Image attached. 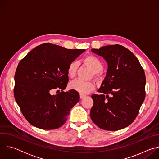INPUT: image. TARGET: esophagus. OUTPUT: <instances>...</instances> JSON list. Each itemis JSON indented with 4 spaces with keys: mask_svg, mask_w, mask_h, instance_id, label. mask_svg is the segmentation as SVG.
<instances>
[{
    "mask_svg": "<svg viewBox=\"0 0 159 159\" xmlns=\"http://www.w3.org/2000/svg\"><path fill=\"white\" fill-rule=\"evenodd\" d=\"M85 96H86L84 95V94H80V99H83V98H85Z\"/></svg>",
    "mask_w": 159,
    "mask_h": 159,
    "instance_id": "1",
    "label": "esophagus"
}]
</instances>
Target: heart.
Returning a JSON list of instances; mask_svg holds the SVG:
<instances>
[{
    "instance_id": "obj_1",
    "label": "heart",
    "mask_w": 159,
    "mask_h": 159,
    "mask_svg": "<svg viewBox=\"0 0 159 159\" xmlns=\"http://www.w3.org/2000/svg\"><path fill=\"white\" fill-rule=\"evenodd\" d=\"M83 61L89 65L94 72L96 78H99L101 71L103 69V64L99 58L94 55H88L83 58ZM78 63L77 61L70 62L67 68V74L70 77L75 76ZM70 87L82 94H86L91 92L96 87V84L93 81H85L80 79H75L70 83Z\"/></svg>"
}]
</instances>
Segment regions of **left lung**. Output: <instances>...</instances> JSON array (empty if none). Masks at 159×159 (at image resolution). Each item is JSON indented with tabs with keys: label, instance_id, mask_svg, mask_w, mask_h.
I'll return each mask as SVG.
<instances>
[{
	"label": "left lung",
	"instance_id": "obj_1",
	"mask_svg": "<svg viewBox=\"0 0 159 159\" xmlns=\"http://www.w3.org/2000/svg\"><path fill=\"white\" fill-rule=\"evenodd\" d=\"M91 51L107 61L106 76L91 96L94 104L90 116L101 129L117 131L127 127L137 116L145 98L146 78L137 58L120 44Z\"/></svg>",
	"mask_w": 159,
	"mask_h": 159
}]
</instances>
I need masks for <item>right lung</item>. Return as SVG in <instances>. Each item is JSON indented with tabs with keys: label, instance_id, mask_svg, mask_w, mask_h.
<instances>
[{
	"label": "right lung",
	"instance_id": "right-lung-1",
	"mask_svg": "<svg viewBox=\"0 0 159 159\" xmlns=\"http://www.w3.org/2000/svg\"><path fill=\"white\" fill-rule=\"evenodd\" d=\"M85 50L66 49L50 43L41 44L19 63L14 94L26 120L42 129H55L66 121L79 102L75 90L51 95L52 90H64L69 82L67 68Z\"/></svg>",
	"mask_w": 159,
	"mask_h": 159
}]
</instances>
